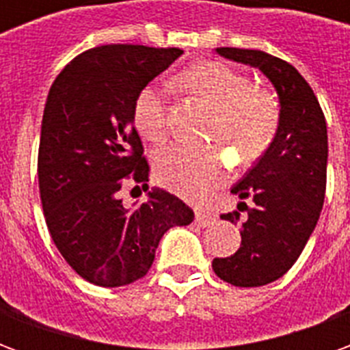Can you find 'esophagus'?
Segmentation results:
<instances>
[{
	"label": "esophagus",
	"instance_id": "esophagus-1",
	"mask_svg": "<svg viewBox=\"0 0 350 350\" xmlns=\"http://www.w3.org/2000/svg\"><path fill=\"white\" fill-rule=\"evenodd\" d=\"M195 219H197V223L200 225V227H208L210 223H213V219H215V217H213L210 212H204V210H197V212H195Z\"/></svg>",
	"mask_w": 350,
	"mask_h": 350
}]
</instances>
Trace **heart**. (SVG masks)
<instances>
[{"mask_svg":"<svg viewBox=\"0 0 350 350\" xmlns=\"http://www.w3.org/2000/svg\"><path fill=\"white\" fill-rule=\"evenodd\" d=\"M176 88L212 110L210 135L232 146L240 159L260 157L278 135L279 103L264 88L251 86L243 72L221 62L193 65L178 77ZM138 133L161 142L168 133L167 93L144 88L135 100ZM225 161L215 146L170 144L155 155V176L161 185L191 200L204 198L225 180Z\"/></svg>","mask_w":350,"mask_h":350,"instance_id":"b5f03b06","label":"heart"}]
</instances>
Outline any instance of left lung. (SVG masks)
<instances>
[{
	"label": "left lung",
	"mask_w": 350,
	"mask_h": 350,
	"mask_svg": "<svg viewBox=\"0 0 350 350\" xmlns=\"http://www.w3.org/2000/svg\"><path fill=\"white\" fill-rule=\"evenodd\" d=\"M217 54L262 72L279 97V129L257 165L230 189L253 200L234 255L213 258L217 278L236 286H262L285 275L300 257L321 215L326 191L328 135L321 105L300 72L260 50L217 49ZM236 223L240 213H223Z\"/></svg>",
	"instance_id": "8db88e82"
}]
</instances>
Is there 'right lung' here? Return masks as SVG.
Masks as SVG:
<instances>
[{
	"label": "right lung",
	"instance_id": "obj_1",
	"mask_svg": "<svg viewBox=\"0 0 350 350\" xmlns=\"http://www.w3.org/2000/svg\"><path fill=\"white\" fill-rule=\"evenodd\" d=\"M182 54L105 44L65 65L50 88L37 161L42 212L62 257L93 285L123 286L144 278L163 234L195 217L168 191L152 189L138 206L120 198L125 180L148 189L135 100Z\"/></svg>",
	"mask_w": 350,
	"mask_h": 350
}]
</instances>
